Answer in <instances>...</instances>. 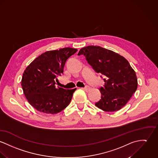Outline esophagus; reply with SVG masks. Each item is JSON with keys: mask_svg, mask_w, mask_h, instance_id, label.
Segmentation results:
<instances>
[{"mask_svg": "<svg viewBox=\"0 0 158 158\" xmlns=\"http://www.w3.org/2000/svg\"><path fill=\"white\" fill-rule=\"evenodd\" d=\"M86 91H89L90 90V87L89 86H85L84 88H83Z\"/></svg>", "mask_w": 158, "mask_h": 158, "instance_id": "obj_1", "label": "esophagus"}]
</instances>
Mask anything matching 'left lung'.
<instances>
[{
	"label": "left lung",
	"mask_w": 158,
	"mask_h": 158,
	"mask_svg": "<svg viewBox=\"0 0 158 158\" xmlns=\"http://www.w3.org/2000/svg\"><path fill=\"white\" fill-rule=\"evenodd\" d=\"M81 55L96 72L105 76L104 86L100 88L101 98L95 105L106 112L125 106L138 86L136 73L128 61L112 50L96 46L82 48L78 53Z\"/></svg>",
	"instance_id": "left-lung-1"
}]
</instances>
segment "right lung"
<instances>
[{
  "label": "right lung",
  "mask_w": 158,
  "mask_h": 158,
  "mask_svg": "<svg viewBox=\"0 0 158 158\" xmlns=\"http://www.w3.org/2000/svg\"><path fill=\"white\" fill-rule=\"evenodd\" d=\"M77 50L65 48L46 52L26 67L22 86L28 102L37 110L55 114L70 104L76 88L65 89L56 87L55 81L63 73L67 59Z\"/></svg>",
  "instance_id": "obj_1"
}]
</instances>
